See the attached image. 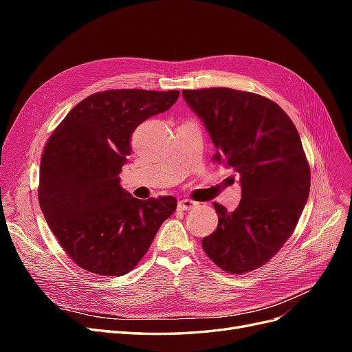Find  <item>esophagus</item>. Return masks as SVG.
<instances>
[{
    "label": "esophagus",
    "mask_w": 352,
    "mask_h": 352,
    "mask_svg": "<svg viewBox=\"0 0 352 352\" xmlns=\"http://www.w3.org/2000/svg\"><path fill=\"white\" fill-rule=\"evenodd\" d=\"M177 206L180 210H192L194 207L198 206V202H195L192 199H180Z\"/></svg>",
    "instance_id": "esophagus-1"
}]
</instances>
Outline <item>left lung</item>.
<instances>
[{"mask_svg":"<svg viewBox=\"0 0 352 352\" xmlns=\"http://www.w3.org/2000/svg\"><path fill=\"white\" fill-rule=\"evenodd\" d=\"M184 98L208 131L216 163L239 173L235 211L212 202L217 229L202 248L221 270L251 272L289 239L310 194V166L295 124L278 104L230 88L184 89Z\"/></svg>","mask_w":352,"mask_h":352,"instance_id":"8db88e82","label":"left lung"}]
</instances>
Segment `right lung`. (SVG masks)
<instances>
[{
  "instance_id": "right-lung-1",
  "label": "right lung",
  "mask_w": 352,
  "mask_h": 352,
  "mask_svg": "<svg viewBox=\"0 0 352 352\" xmlns=\"http://www.w3.org/2000/svg\"><path fill=\"white\" fill-rule=\"evenodd\" d=\"M177 98L179 91L97 92L74 105L50 136L39 167V206L79 267L101 276L129 273L173 214L175 197L133 198L119 175L133 131Z\"/></svg>"
}]
</instances>
